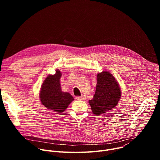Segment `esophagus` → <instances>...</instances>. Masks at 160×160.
I'll return each instance as SVG.
<instances>
[{
    "mask_svg": "<svg viewBox=\"0 0 160 160\" xmlns=\"http://www.w3.org/2000/svg\"><path fill=\"white\" fill-rule=\"evenodd\" d=\"M76 99H77V100H79V101H80V100L82 101V100H85L86 98H85V96H82L81 97H80V96L77 97Z\"/></svg>",
    "mask_w": 160,
    "mask_h": 160,
    "instance_id": "34e87169",
    "label": "esophagus"
}]
</instances>
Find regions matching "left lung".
Returning a JSON list of instances; mask_svg holds the SVG:
<instances>
[{
    "instance_id": "left-lung-1",
    "label": "left lung",
    "mask_w": 160,
    "mask_h": 160,
    "mask_svg": "<svg viewBox=\"0 0 160 160\" xmlns=\"http://www.w3.org/2000/svg\"><path fill=\"white\" fill-rule=\"evenodd\" d=\"M118 82L111 73L103 71L97 75L96 92L89 104L92 112L101 115L115 107L121 98Z\"/></svg>"
}]
</instances>
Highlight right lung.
Segmentation results:
<instances>
[{
	"mask_svg": "<svg viewBox=\"0 0 160 160\" xmlns=\"http://www.w3.org/2000/svg\"><path fill=\"white\" fill-rule=\"evenodd\" d=\"M62 74L59 70L54 75H49L42 85L40 91L41 103L52 112L61 113L66 110L74 100L68 92H62L61 88L60 78Z\"/></svg>",
	"mask_w": 160,
	"mask_h": 160,
	"instance_id": "right-lung-1",
	"label": "right lung"
}]
</instances>
